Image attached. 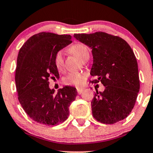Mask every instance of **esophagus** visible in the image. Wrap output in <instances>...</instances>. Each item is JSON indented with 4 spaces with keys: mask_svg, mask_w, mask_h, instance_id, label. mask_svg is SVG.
I'll return each mask as SVG.
<instances>
[{
    "mask_svg": "<svg viewBox=\"0 0 153 153\" xmlns=\"http://www.w3.org/2000/svg\"><path fill=\"white\" fill-rule=\"evenodd\" d=\"M83 91H84L83 89H82V88H77V91H78V94L79 95L82 94V92H83Z\"/></svg>",
    "mask_w": 153,
    "mask_h": 153,
    "instance_id": "obj_1",
    "label": "esophagus"
}]
</instances>
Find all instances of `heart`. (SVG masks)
I'll use <instances>...</instances> for the list:
<instances>
[{"label":"heart","mask_w":153,"mask_h":153,"mask_svg":"<svg viewBox=\"0 0 153 153\" xmlns=\"http://www.w3.org/2000/svg\"><path fill=\"white\" fill-rule=\"evenodd\" d=\"M70 52L75 54L80 60L86 61L90 57V52L85 45L81 43H77L72 45L69 48ZM54 62L56 68L59 71L62 69L63 67V56L62 51H58L54 57ZM86 80V75L83 73H71L63 78V82L67 85H75L76 87L82 86Z\"/></svg>","instance_id":"obj_1"}]
</instances>
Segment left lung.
<instances>
[{"label":"left lung","instance_id":"1","mask_svg":"<svg viewBox=\"0 0 153 153\" xmlns=\"http://www.w3.org/2000/svg\"><path fill=\"white\" fill-rule=\"evenodd\" d=\"M74 37L92 48V82H101L103 92L91 101L93 116L98 122L112 124L127 117L134 108L140 91L138 65L129 44L118 36L97 31L75 34Z\"/></svg>","mask_w":153,"mask_h":153}]
</instances>
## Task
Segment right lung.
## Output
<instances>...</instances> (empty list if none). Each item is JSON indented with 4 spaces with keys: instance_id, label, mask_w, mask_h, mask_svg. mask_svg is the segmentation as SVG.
Wrapping results in <instances>:
<instances>
[{
    "instance_id": "add662e5",
    "label": "right lung",
    "mask_w": 153,
    "mask_h": 153,
    "mask_svg": "<svg viewBox=\"0 0 153 153\" xmlns=\"http://www.w3.org/2000/svg\"><path fill=\"white\" fill-rule=\"evenodd\" d=\"M72 42L71 35L40 32L33 35L19 50L15 81L18 99L26 114L34 122L57 125L69 116L76 88L65 86L57 94L49 87V80L59 78L54 57Z\"/></svg>"
}]
</instances>
